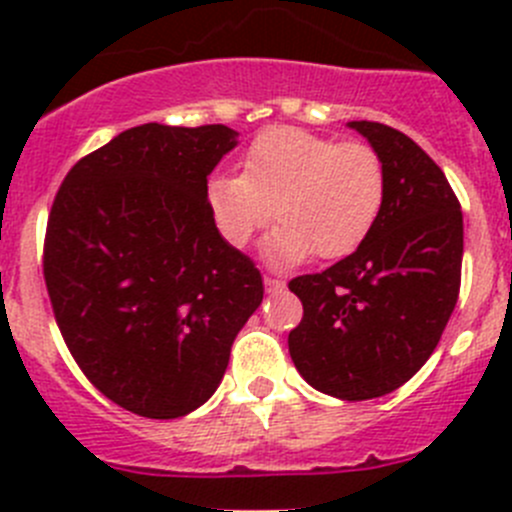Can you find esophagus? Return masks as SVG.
Masks as SVG:
<instances>
[{
  "mask_svg": "<svg viewBox=\"0 0 512 512\" xmlns=\"http://www.w3.org/2000/svg\"><path fill=\"white\" fill-rule=\"evenodd\" d=\"M265 289L267 292H282L285 289V280H280V277H265Z\"/></svg>",
  "mask_w": 512,
  "mask_h": 512,
  "instance_id": "esophagus-1",
  "label": "esophagus"
}]
</instances>
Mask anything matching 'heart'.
Masks as SVG:
<instances>
[{
    "label": "heart",
    "mask_w": 512,
    "mask_h": 512,
    "mask_svg": "<svg viewBox=\"0 0 512 512\" xmlns=\"http://www.w3.org/2000/svg\"><path fill=\"white\" fill-rule=\"evenodd\" d=\"M386 203V165L364 141L277 126L242 156L240 175L208 183V208L232 247H247L277 218L267 257L292 265L314 252L337 260L369 237Z\"/></svg>",
    "instance_id": "1"
}]
</instances>
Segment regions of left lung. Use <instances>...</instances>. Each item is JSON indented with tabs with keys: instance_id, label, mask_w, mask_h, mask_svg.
Returning <instances> with one entry per match:
<instances>
[{
	"instance_id": "8db88e82",
	"label": "left lung",
	"mask_w": 512,
	"mask_h": 512,
	"mask_svg": "<svg viewBox=\"0 0 512 512\" xmlns=\"http://www.w3.org/2000/svg\"><path fill=\"white\" fill-rule=\"evenodd\" d=\"M349 126L384 158V210L352 255L289 280L304 314L287 342L307 384L366 401L404 386L441 342L461 292L463 213L443 170L406 133Z\"/></svg>"
}]
</instances>
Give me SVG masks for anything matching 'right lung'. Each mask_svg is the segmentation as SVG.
I'll use <instances>...</instances> for the list:
<instances>
[{"mask_svg": "<svg viewBox=\"0 0 512 512\" xmlns=\"http://www.w3.org/2000/svg\"><path fill=\"white\" fill-rule=\"evenodd\" d=\"M232 128L143 123L66 173L44 237L56 324L86 379L146 418L213 396L262 302L255 262L220 237L208 175Z\"/></svg>", "mask_w": 512, "mask_h": 512, "instance_id": "right-lung-1", "label": "right lung"}]
</instances>
